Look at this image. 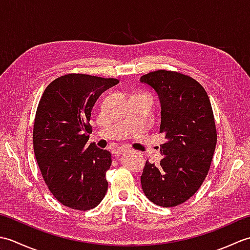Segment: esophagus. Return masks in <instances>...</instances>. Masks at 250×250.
Returning <instances> with one entry per match:
<instances>
[{"instance_id":"34e87169","label":"esophagus","mask_w":250,"mask_h":250,"mask_svg":"<svg viewBox=\"0 0 250 250\" xmlns=\"http://www.w3.org/2000/svg\"><path fill=\"white\" fill-rule=\"evenodd\" d=\"M124 151H125V147H116V148H114V149H113L114 155H117V153H121V152H124Z\"/></svg>"}]
</instances>
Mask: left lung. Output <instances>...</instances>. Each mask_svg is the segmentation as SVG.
I'll return each instance as SVG.
<instances>
[{"label": "left lung", "instance_id": "1", "mask_svg": "<svg viewBox=\"0 0 250 250\" xmlns=\"http://www.w3.org/2000/svg\"><path fill=\"white\" fill-rule=\"evenodd\" d=\"M141 82L157 92L161 103L160 166L146 161L142 189L156 205L173 207L190 199L209 171L217 143L210 101L205 89L188 75L155 71Z\"/></svg>", "mask_w": 250, "mask_h": 250}]
</instances>
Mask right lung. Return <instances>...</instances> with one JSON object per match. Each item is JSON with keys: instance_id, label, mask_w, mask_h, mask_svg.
<instances>
[{"instance_id": "add662e5", "label": "right lung", "mask_w": 250, "mask_h": 250, "mask_svg": "<svg viewBox=\"0 0 250 250\" xmlns=\"http://www.w3.org/2000/svg\"><path fill=\"white\" fill-rule=\"evenodd\" d=\"M119 83L86 74L51 82L40 100L33 128L37 164L52 195L64 206L89 210L106 194L111 155L88 144L90 117L99 97Z\"/></svg>"}]
</instances>
